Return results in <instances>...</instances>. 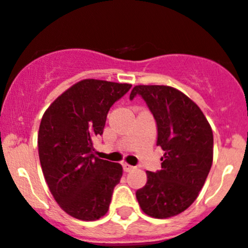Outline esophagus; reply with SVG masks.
<instances>
[{
    "mask_svg": "<svg viewBox=\"0 0 248 248\" xmlns=\"http://www.w3.org/2000/svg\"><path fill=\"white\" fill-rule=\"evenodd\" d=\"M123 169H124V171L129 172V171H131L133 169H134V166H131V165H129V164L124 163V164H123Z\"/></svg>",
    "mask_w": 248,
    "mask_h": 248,
    "instance_id": "34e87169",
    "label": "esophagus"
}]
</instances>
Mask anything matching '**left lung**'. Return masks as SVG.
Wrapping results in <instances>:
<instances>
[{
	"mask_svg": "<svg viewBox=\"0 0 248 248\" xmlns=\"http://www.w3.org/2000/svg\"><path fill=\"white\" fill-rule=\"evenodd\" d=\"M157 124V143L165 151L161 170L146 171L137 191L144 214L154 218L176 216L192 205L202 189L214 159V135L199 105L169 85H135Z\"/></svg>",
	"mask_w": 248,
	"mask_h": 248,
	"instance_id": "1",
	"label": "left lung"
}]
</instances>
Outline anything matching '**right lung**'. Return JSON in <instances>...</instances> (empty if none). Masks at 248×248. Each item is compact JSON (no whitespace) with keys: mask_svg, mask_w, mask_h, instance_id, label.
I'll use <instances>...</instances> for the list:
<instances>
[{"mask_svg":"<svg viewBox=\"0 0 248 248\" xmlns=\"http://www.w3.org/2000/svg\"><path fill=\"white\" fill-rule=\"evenodd\" d=\"M130 87L83 79L43 114L38 130L41 168L54 200L72 217L95 221L108 212L123 168L95 156L93 139L103 134L109 109Z\"/></svg>","mask_w":248,"mask_h":248,"instance_id":"1","label":"right lung"}]
</instances>
